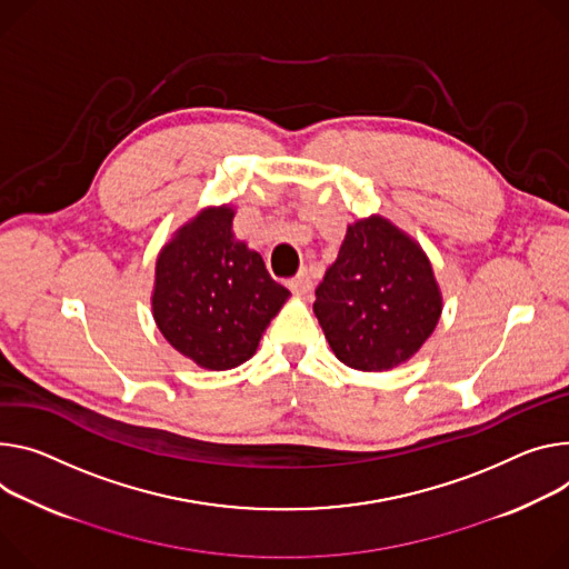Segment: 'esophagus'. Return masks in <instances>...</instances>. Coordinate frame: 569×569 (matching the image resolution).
I'll return each instance as SVG.
<instances>
[{
	"label": "esophagus",
	"instance_id": "obj_1",
	"mask_svg": "<svg viewBox=\"0 0 569 569\" xmlns=\"http://www.w3.org/2000/svg\"><path fill=\"white\" fill-rule=\"evenodd\" d=\"M288 288H290L295 295H306V292H311L313 281H311V277H308V272H299V274H295L292 279H288Z\"/></svg>",
	"mask_w": 569,
	"mask_h": 569
}]
</instances>
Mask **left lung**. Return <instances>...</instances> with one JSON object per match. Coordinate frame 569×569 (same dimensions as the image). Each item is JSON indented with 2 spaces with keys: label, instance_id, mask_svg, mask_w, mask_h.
Returning <instances> with one entry per match:
<instances>
[{
  "label": "left lung",
  "instance_id": "8db88e82",
  "mask_svg": "<svg viewBox=\"0 0 569 569\" xmlns=\"http://www.w3.org/2000/svg\"><path fill=\"white\" fill-rule=\"evenodd\" d=\"M313 311L338 360L381 372L422 347L442 299L425 251L388 220L370 218L347 229Z\"/></svg>",
  "mask_w": 569,
  "mask_h": 569
}]
</instances>
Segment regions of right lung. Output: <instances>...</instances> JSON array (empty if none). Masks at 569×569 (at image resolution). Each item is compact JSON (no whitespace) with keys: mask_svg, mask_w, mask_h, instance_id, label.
Wrapping results in <instances>:
<instances>
[{"mask_svg":"<svg viewBox=\"0 0 569 569\" xmlns=\"http://www.w3.org/2000/svg\"><path fill=\"white\" fill-rule=\"evenodd\" d=\"M231 220L227 206L199 213L157 261L153 318L174 349L209 370L251 358L290 295L261 253L233 240Z\"/></svg>","mask_w":569,"mask_h":569,"instance_id":"add662e5","label":"right lung"}]
</instances>
